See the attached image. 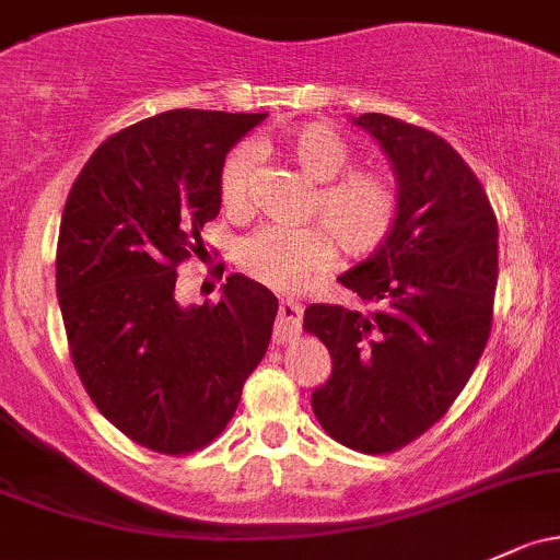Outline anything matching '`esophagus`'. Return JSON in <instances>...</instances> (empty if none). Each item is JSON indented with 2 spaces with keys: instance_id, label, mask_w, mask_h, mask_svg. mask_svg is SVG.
I'll return each instance as SVG.
<instances>
[{
  "instance_id": "1",
  "label": "esophagus",
  "mask_w": 560,
  "mask_h": 560,
  "mask_svg": "<svg viewBox=\"0 0 560 560\" xmlns=\"http://www.w3.org/2000/svg\"><path fill=\"white\" fill-rule=\"evenodd\" d=\"M302 315L304 306L296 299H282L280 310H278V339L280 341H291L293 336H299L302 330Z\"/></svg>"
}]
</instances>
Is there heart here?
Returning <instances> with one entry per match:
<instances>
[{"label": "heart", "instance_id": "heart-1", "mask_svg": "<svg viewBox=\"0 0 560 560\" xmlns=\"http://www.w3.org/2000/svg\"><path fill=\"white\" fill-rule=\"evenodd\" d=\"M299 173L320 184L312 195L306 215L323 221L336 243L352 256L376 250L393 232L398 215V189L384 173L352 171L350 143L328 125H302L288 130L278 141ZM254 167V149L237 147L221 165L219 191L226 210H243L248 200V176ZM328 229V230H329ZM327 230V231H328ZM325 226L269 224L256 230L240 245L237 261L245 275L269 288H296L334 258V238Z\"/></svg>", "mask_w": 560, "mask_h": 560}]
</instances>
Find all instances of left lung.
<instances>
[{
  "label": "left lung",
  "instance_id": "left-lung-1",
  "mask_svg": "<svg viewBox=\"0 0 560 560\" xmlns=\"http://www.w3.org/2000/svg\"><path fill=\"white\" fill-rule=\"evenodd\" d=\"M352 125L393 162L398 215L376 254L339 278L369 312L306 306L304 330L334 360L312 411L341 446L389 454L448 411L486 350L499 232L483 186L441 136L387 114Z\"/></svg>",
  "mask_w": 560,
  "mask_h": 560
}]
</instances>
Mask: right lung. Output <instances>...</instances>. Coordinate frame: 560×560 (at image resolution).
Instances as JSON below:
<instances>
[{"instance_id":"1","label":"right lung","mask_w":560,"mask_h":560,"mask_svg":"<svg viewBox=\"0 0 560 560\" xmlns=\"http://www.w3.org/2000/svg\"><path fill=\"white\" fill-rule=\"evenodd\" d=\"M267 114L173 109L106 138L66 200L56 293L88 395L160 454L208 446L272 339L278 299L230 275L219 304L182 306L176 267L219 215L226 152ZM224 272V269H221Z\"/></svg>"}]
</instances>
